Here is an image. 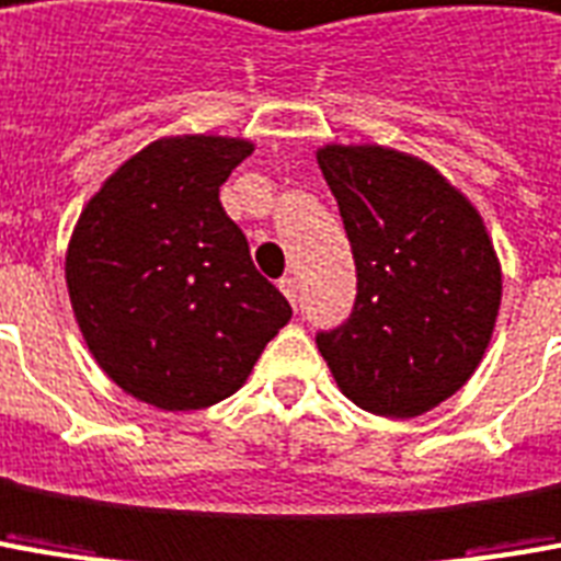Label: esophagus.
I'll return each instance as SVG.
<instances>
[{
  "instance_id": "1",
  "label": "esophagus",
  "mask_w": 561,
  "mask_h": 561,
  "mask_svg": "<svg viewBox=\"0 0 561 561\" xmlns=\"http://www.w3.org/2000/svg\"><path fill=\"white\" fill-rule=\"evenodd\" d=\"M280 289H284V296H287L289 302H293V308H296V302H299V287H296V277H280Z\"/></svg>"
}]
</instances>
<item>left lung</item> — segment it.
<instances>
[{
  "mask_svg": "<svg viewBox=\"0 0 561 561\" xmlns=\"http://www.w3.org/2000/svg\"><path fill=\"white\" fill-rule=\"evenodd\" d=\"M357 296L320 330L323 360L354 403L412 419L473 376L501 305V268L480 214L431 164L381 146H327Z\"/></svg>",
  "mask_w": 561,
  "mask_h": 561,
  "instance_id": "1",
  "label": "left lung"
}]
</instances>
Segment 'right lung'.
<instances>
[{
    "label": "right lung",
    "instance_id": "1",
    "mask_svg": "<svg viewBox=\"0 0 561 561\" xmlns=\"http://www.w3.org/2000/svg\"><path fill=\"white\" fill-rule=\"evenodd\" d=\"M250 152L229 137L158 140L81 210L67 253L72 311L103 373L142 403L185 412L226 400L293 318L219 204Z\"/></svg>",
    "mask_w": 561,
    "mask_h": 561
}]
</instances>
